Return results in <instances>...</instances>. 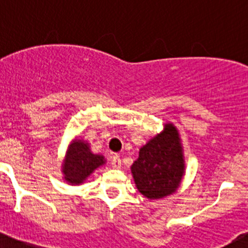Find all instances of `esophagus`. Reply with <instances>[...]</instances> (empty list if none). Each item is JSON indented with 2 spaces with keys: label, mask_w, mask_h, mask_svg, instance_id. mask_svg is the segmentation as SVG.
Masks as SVG:
<instances>
[{
  "label": "esophagus",
  "mask_w": 248,
  "mask_h": 248,
  "mask_svg": "<svg viewBox=\"0 0 248 248\" xmlns=\"http://www.w3.org/2000/svg\"><path fill=\"white\" fill-rule=\"evenodd\" d=\"M111 168L114 169H119L122 168V160L118 155H114L113 159H111Z\"/></svg>",
  "instance_id": "34e87169"
}]
</instances>
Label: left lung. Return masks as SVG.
<instances>
[{"label":"left lung","mask_w":248,"mask_h":248,"mask_svg":"<svg viewBox=\"0 0 248 248\" xmlns=\"http://www.w3.org/2000/svg\"><path fill=\"white\" fill-rule=\"evenodd\" d=\"M183 149L177 130L166 124L161 134L140 149L131 165L137 187L148 199H163L176 191L184 174Z\"/></svg>","instance_id":"8db88e82"}]
</instances>
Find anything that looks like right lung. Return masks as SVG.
<instances>
[{"label": "right lung", "instance_id": "1", "mask_svg": "<svg viewBox=\"0 0 248 248\" xmlns=\"http://www.w3.org/2000/svg\"><path fill=\"white\" fill-rule=\"evenodd\" d=\"M103 164L104 157L102 155L93 154L88 143L76 140L68 150L67 159L63 164L64 179L71 184H80Z\"/></svg>", "mask_w": 248, "mask_h": 248}]
</instances>
